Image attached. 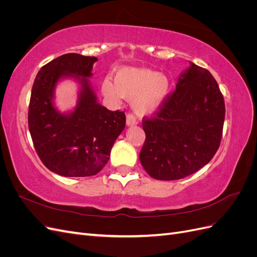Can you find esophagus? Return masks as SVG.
<instances>
[{
    "label": "esophagus",
    "instance_id": "esophagus-1",
    "mask_svg": "<svg viewBox=\"0 0 257 257\" xmlns=\"http://www.w3.org/2000/svg\"><path fill=\"white\" fill-rule=\"evenodd\" d=\"M136 123H137V122H136L135 116H134L133 114L128 113V114L126 115V125H127V126H133V125H135Z\"/></svg>",
    "mask_w": 257,
    "mask_h": 257
}]
</instances>
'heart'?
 <instances>
[{"label":"heart","mask_w":257,"mask_h":257,"mask_svg":"<svg viewBox=\"0 0 257 257\" xmlns=\"http://www.w3.org/2000/svg\"><path fill=\"white\" fill-rule=\"evenodd\" d=\"M102 94L110 103L124 97L132 99V108L138 116H149L164 105L170 91V81L164 74L144 67H122L114 75V82L107 77L100 84Z\"/></svg>","instance_id":"b5f03b06"}]
</instances>
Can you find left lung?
<instances>
[{
  "label": "left lung",
  "mask_w": 257,
  "mask_h": 257,
  "mask_svg": "<svg viewBox=\"0 0 257 257\" xmlns=\"http://www.w3.org/2000/svg\"><path fill=\"white\" fill-rule=\"evenodd\" d=\"M189 63L157 116L143 121L146 142L139 160L157 180H178L196 173L220 147L223 95L209 71Z\"/></svg>",
  "instance_id": "left-lung-1"
}]
</instances>
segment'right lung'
I'll return each mask as SVG.
<instances>
[{
    "label": "right lung",
    "mask_w": 257,
    "mask_h": 257,
    "mask_svg": "<svg viewBox=\"0 0 257 257\" xmlns=\"http://www.w3.org/2000/svg\"><path fill=\"white\" fill-rule=\"evenodd\" d=\"M96 57L63 54L37 73L29 106V130L38 157L51 172L63 177L94 176L107 164L111 148L125 127L123 111L102 106L90 78ZM65 79L79 85L75 106L61 112L55 89Z\"/></svg>",
    "instance_id": "obj_1"
}]
</instances>
